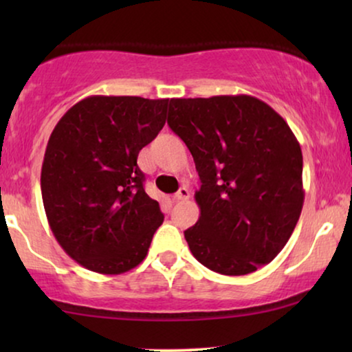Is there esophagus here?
<instances>
[{
    "label": "esophagus",
    "instance_id": "obj_1",
    "mask_svg": "<svg viewBox=\"0 0 352 352\" xmlns=\"http://www.w3.org/2000/svg\"><path fill=\"white\" fill-rule=\"evenodd\" d=\"M190 199V192H189V189H187V187H181L179 190L176 192L175 194V200H189Z\"/></svg>",
    "mask_w": 352,
    "mask_h": 352
}]
</instances>
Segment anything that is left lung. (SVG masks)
<instances>
[{
  "label": "left lung",
  "mask_w": 352,
  "mask_h": 352,
  "mask_svg": "<svg viewBox=\"0 0 352 352\" xmlns=\"http://www.w3.org/2000/svg\"><path fill=\"white\" fill-rule=\"evenodd\" d=\"M168 124L201 181L200 218L184 230L197 261L224 276L271 263L305 201L301 147L285 120L263 100L237 94L171 99Z\"/></svg>",
  "instance_id": "left-lung-1"
}]
</instances>
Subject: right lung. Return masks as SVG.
Wrapping results in <instances>:
<instances>
[{
	"label": "right lung",
	"instance_id": "add662e5",
	"mask_svg": "<svg viewBox=\"0 0 352 352\" xmlns=\"http://www.w3.org/2000/svg\"><path fill=\"white\" fill-rule=\"evenodd\" d=\"M170 99L89 96L64 113L41 166L46 218L64 252L117 276L144 261L163 223L138 155L166 122Z\"/></svg>",
	"mask_w": 352,
	"mask_h": 352
}]
</instances>
